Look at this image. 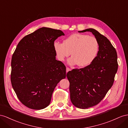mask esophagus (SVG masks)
<instances>
[{
	"label": "esophagus",
	"instance_id": "esophagus-1",
	"mask_svg": "<svg viewBox=\"0 0 128 128\" xmlns=\"http://www.w3.org/2000/svg\"><path fill=\"white\" fill-rule=\"evenodd\" d=\"M69 71H70V68H66V72H68Z\"/></svg>",
	"mask_w": 128,
	"mask_h": 128
}]
</instances>
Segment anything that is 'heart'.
Returning <instances> with one entry per match:
<instances>
[{"mask_svg":"<svg viewBox=\"0 0 128 128\" xmlns=\"http://www.w3.org/2000/svg\"><path fill=\"white\" fill-rule=\"evenodd\" d=\"M54 48L58 60L64 61L72 54L68 63L84 67L90 65L95 59L99 50L96 38L88 34H74L65 39L64 42H56Z\"/></svg>","mask_w":128,"mask_h":128,"instance_id":"obj_1","label":"heart"}]
</instances>
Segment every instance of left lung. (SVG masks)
<instances>
[{"label":"left lung","instance_id":"obj_1","mask_svg":"<svg viewBox=\"0 0 128 128\" xmlns=\"http://www.w3.org/2000/svg\"><path fill=\"white\" fill-rule=\"evenodd\" d=\"M86 31L92 32L98 41L97 56L90 65L66 74L71 102L83 109L96 106L103 99L112 86L118 69L117 52L109 39L94 28L78 32Z\"/></svg>","mask_w":128,"mask_h":128}]
</instances>
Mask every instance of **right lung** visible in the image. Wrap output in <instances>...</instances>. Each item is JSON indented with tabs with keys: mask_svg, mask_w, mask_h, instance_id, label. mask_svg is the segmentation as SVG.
I'll return each mask as SVG.
<instances>
[{
	"mask_svg": "<svg viewBox=\"0 0 128 128\" xmlns=\"http://www.w3.org/2000/svg\"><path fill=\"white\" fill-rule=\"evenodd\" d=\"M61 30L42 28L22 38L12 55L11 82L24 106L40 110L50 103L55 87L66 77V67L56 60L54 42Z\"/></svg>",
	"mask_w": 128,
	"mask_h": 128,
	"instance_id": "1",
	"label": "right lung"
}]
</instances>
